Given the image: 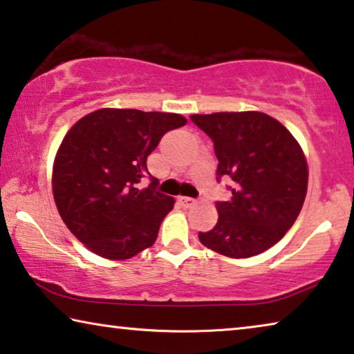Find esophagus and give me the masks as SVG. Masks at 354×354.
Listing matches in <instances>:
<instances>
[{"mask_svg":"<svg viewBox=\"0 0 354 354\" xmlns=\"http://www.w3.org/2000/svg\"><path fill=\"white\" fill-rule=\"evenodd\" d=\"M179 202H181L186 208H191V207H194L195 203H197V200L192 198V197H181V198H179Z\"/></svg>","mask_w":354,"mask_h":354,"instance_id":"obj_1","label":"esophagus"}]
</instances>
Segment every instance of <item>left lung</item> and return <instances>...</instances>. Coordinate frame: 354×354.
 Here are the masks:
<instances>
[{
  "mask_svg": "<svg viewBox=\"0 0 354 354\" xmlns=\"http://www.w3.org/2000/svg\"><path fill=\"white\" fill-rule=\"evenodd\" d=\"M218 157L216 179L232 197L216 202L219 219L198 239L219 254L245 259L272 248L292 227L307 194L308 170L294 136L256 111L194 114Z\"/></svg>",
  "mask_w": 354,
  "mask_h": 354,
  "instance_id": "1",
  "label": "left lung"
}]
</instances>
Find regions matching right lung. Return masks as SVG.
I'll return each instance as SVG.
<instances>
[{"mask_svg":"<svg viewBox=\"0 0 354 354\" xmlns=\"http://www.w3.org/2000/svg\"><path fill=\"white\" fill-rule=\"evenodd\" d=\"M186 119L171 113L98 109L71 127L54 163V198L63 223L95 254L122 261L154 245L175 200L157 191L147 156ZM143 177L150 186L140 189Z\"/></svg>","mask_w":354,"mask_h":354,"instance_id":"add662e5","label":"right lung"}]
</instances>
